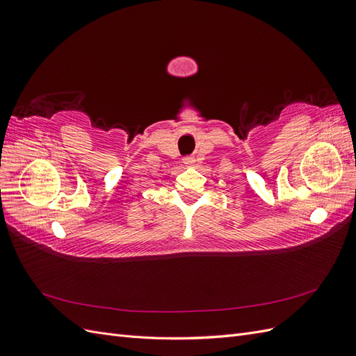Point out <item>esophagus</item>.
Instances as JSON below:
<instances>
[{"label": "esophagus", "instance_id": "1", "mask_svg": "<svg viewBox=\"0 0 356 356\" xmlns=\"http://www.w3.org/2000/svg\"><path fill=\"white\" fill-rule=\"evenodd\" d=\"M182 163H184L186 166H195V163H196V160H195V157H184L182 159Z\"/></svg>", "mask_w": 356, "mask_h": 356}]
</instances>
